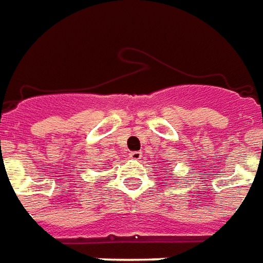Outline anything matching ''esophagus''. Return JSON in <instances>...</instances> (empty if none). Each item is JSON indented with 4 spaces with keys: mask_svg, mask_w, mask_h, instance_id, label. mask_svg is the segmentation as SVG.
I'll list each match as a JSON object with an SVG mask.
<instances>
[{
    "mask_svg": "<svg viewBox=\"0 0 263 263\" xmlns=\"http://www.w3.org/2000/svg\"><path fill=\"white\" fill-rule=\"evenodd\" d=\"M130 158L135 160H140L142 159V152H139V151H135V152H130Z\"/></svg>",
    "mask_w": 263,
    "mask_h": 263,
    "instance_id": "1",
    "label": "esophagus"
}]
</instances>
